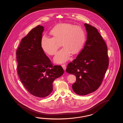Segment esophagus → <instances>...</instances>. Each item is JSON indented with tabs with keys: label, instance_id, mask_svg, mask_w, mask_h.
Returning a JSON list of instances; mask_svg holds the SVG:
<instances>
[{
	"label": "esophagus",
	"instance_id": "1",
	"mask_svg": "<svg viewBox=\"0 0 123 123\" xmlns=\"http://www.w3.org/2000/svg\"><path fill=\"white\" fill-rule=\"evenodd\" d=\"M62 68H63L64 70H66L67 67H66V65L65 64H63L62 65Z\"/></svg>",
	"mask_w": 123,
	"mask_h": 123
}]
</instances>
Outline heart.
Returning <instances> with one entry per match:
<instances>
[{"label": "heart", "instance_id": "obj_1", "mask_svg": "<svg viewBox=\"0 0 123 123\" xmlns=\"http://www.w3.org/2000/svg\"><path fill=\"white\" fill-rule=\"evenodd\" d=\"M53 37L46 35L42 36L41 46L44 52L50 55L56 54L60 44L57 42L62 41L63 47L55 56V61L62 63L68 61L71 53L76 54L82 48L86 36L85 31L81 27L70 24H61L55 26L50 31Z\"/></svg>", "mask_w": 123, "mask_h": 123}]
</instances>
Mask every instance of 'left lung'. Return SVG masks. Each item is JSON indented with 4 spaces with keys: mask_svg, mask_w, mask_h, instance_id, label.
Here are the masks:
<instances>
[{
    "mask_svg": "<svg viewBox=\"0 0 123 123\" xmlns=\"http://www.w3.org/2000/svg\"><path fill=\"white\" fill-rule=\"evenodd\" d=\"M85 26L87 32L85 47L66 69L67 73L76 76L72 88L74 93L81 96L99 88L109 64L108 49L102 37L94 26L87 24Z\"/></svg>",
    "mask_w": 123,
    "mask_h": 123,
    "instance_id": "8db88e82",
    "label": "left lung"
}]
</instances>
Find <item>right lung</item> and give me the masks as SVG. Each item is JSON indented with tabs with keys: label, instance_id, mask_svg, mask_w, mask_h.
<instances>
[{
	"label": "right lung",
	"instance_id": "1",
	"mask_svg": "<svg viewBox=\"0 0 123 123\" xmlns=\"http://www.w3.org/2000/svg\"><path fill=\"white\" fill-rule=\"evenodd\" d=\"M44 30L40 25L32 29L22 39L16 51L20 81L30 94L40 98L52 92L53 81L64 73L61 66H53L42 49Z\"/></svg>",
	"mask_w": 123,
	"mask_h": 123
}]
</instances>
